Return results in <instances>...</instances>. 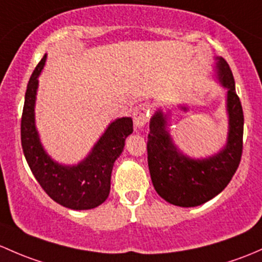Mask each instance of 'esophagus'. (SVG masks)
I'll list each match as a JSON object with an SVG mask.
<instances>
[{"mask_svg": "<svg viewBox=\"0 0 262 262\" xmlns=\"http://www.w3.org/2000/svg\"><path fill=\"white\" fill-rule=\"evenodd\" d=\"M133 119L136 128H143L149 119V105L147 103H140L133 109Z\"/></svg>", "mask_w": 262, "mask_h": 262, "instance_id": "1", "label": "esophagus"}]
</instances>
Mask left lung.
<instances>
[{"label":"left lung","mask_w":262,"mask_h":262,"mask_svg":"<svg viewBox=\"0 0 262 262\" xmlns=\"http://www.w3.org/2000/svg\"><path fill=\"white\" fill-rule=\"evenodd\" d=\"M216 78L226 93L227 142L220 152L206 158L186 156L169 133V114L158 109L150 118L148 167L157 193L180 207H196L221 193L241 161L244 112L235 89L232 71L224 57H216Z\"/></svg>","instance_id":"left-lung-1"}]
</instances>
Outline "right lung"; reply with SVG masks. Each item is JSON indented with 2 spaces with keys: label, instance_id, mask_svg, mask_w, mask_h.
I'll use <instances>...</instances> for the list:
<instances>
[{
  "label": "right lung",
  "instance_id": "add662e5",
  "mask_svg": "<svg viewBox=\"0 0 262 262\" xmlns=\"http://www.w3.org/2000/svg\"><path fill=\"white\" fill-rule=\"evenodd\" d=\"M48 55H43L27 84L21 119V144L32 174L55 202L71 210H92L109 196L114 162L133 133V120L118 118L105 129L90 153L78 164L66 166L54 161L41 144L35 124L38 76Z\"/></svg>",
  "mask_w": 262,
  "mask_h": 262
}]
</instances>
